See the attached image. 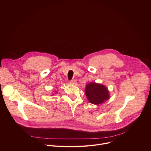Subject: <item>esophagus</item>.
Instances as JSON below:
<instances>
[{
  "label": "esophagus",
  "instance_id": "34e87169",
  "mask_svg": "<svg viewBox=\"0 0 151 151\" xmlns=\"http://www.w3.org/2000/svg\"><path fill=\"white\" fill-rule=\"evenodd\" d=\"M70 83H71V84H75L76 83V80L75 79H72L70 81Z\"/></svg>",
  "mask_w": 151,
  "mask_h": 151
}]
</instances>
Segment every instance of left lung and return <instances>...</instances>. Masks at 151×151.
Returning <instances> with one entry per match:
<instances>
[{
  "label": "left lung",
  "mask_w": 151,
  "mask_h": 151,
  "mask_svg": "<svg viewBox=\"0 0 151 151\" xmlns=\"http://www.w3.org/2000/svg\"><path fill=\"white\" fill-rule=\"evenodd\" d=\"M85 94L88 100L94 104L104 103L109 98V92L104 85L91 82L86 85Z\"/></svg>",
  "instance_id": "obj_1"
}]
</instances>
